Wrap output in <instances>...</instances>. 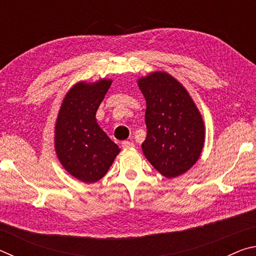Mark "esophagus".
Returning <instances> with one entry per match:
<instances>
[{
    "label": "esophagus",
    "mask_w": 256,
    "mask_h": 256,
    "mask_svg": "<svg viewBox=\"0 0 256 256\" xmlns=\"http://www.w3.org/2000/svg\"><path fill=\"white\" fill-rule=\"evenodd\" d=\"M122 146H123V149H125V150L132 149V148H134V144H132V142H130V141H124L122 144Z\"/></svg>",
    "instance_id": "esophagus-1"
}]
</instances>
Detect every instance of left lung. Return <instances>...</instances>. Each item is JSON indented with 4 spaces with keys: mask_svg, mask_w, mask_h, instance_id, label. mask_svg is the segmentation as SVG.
Segmentation results:
<instances>
[{
    "mask_svg": "<svg viewBox=\"0 0 256 256\" xmlns=\"http://www.w3.org/2000/svg\"><path fill=\"white\" fill-rule=\"evenodd\" d=\"M146 102V138L142 151L166 178L190 170L206 140L202 115L188 90L170 73L151 72L138 79Z\"/></svg>",
    "mask_w": 256,
    "mask_h": 256,
    "instance_id": "left-lung-1",
    "label": "left lung"
}]
</instances>
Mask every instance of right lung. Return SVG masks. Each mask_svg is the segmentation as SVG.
<instances>
[{"instance_id":"1","label":"right lung","mask_w":256,"mask_h":256,"mask_svg":"<svg viewBox=\"0 0 256 256\" xmlns=\"http://www.w3.org/2000/svg\"><path fill=\"white\" fill-rule=\"evenodd\" d=\"M112 79L79 81L60 104L55 122V152L64 170L84 183H96L120 149L99 126L96 112Z\"/></svg>"}]
</instances>
